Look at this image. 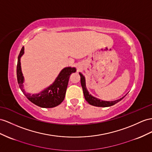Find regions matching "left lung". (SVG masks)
<instances>
[{
  "mask_svg": "<svg viewBox=\"0 0 152 152\" xmlns=\"http://www.w3.org/2000/svg\"><path fill=\"white\" fill-rule=\"evenodd\" d=\"M80 76L81 77V87H82L83 88V94H84V97L85 100L87 102L91 104V105L95 106V107H110L114 105V104H116L117 103H118L119 102H120L121 100L123 99L124 96H123V98H120L119 99H117L115 101H103L102 99H99L98 98H96L95 97H94L93 96H92L91 94H89V92L88 91V90L87 89V87H86V82H85V76L81 74V72H79Z\"/></svg>",
  "mask_w": 152,
  "mask_h": 152,
  "instance_id": "obj_1",
  "label": "left lung"
}]
</instances>
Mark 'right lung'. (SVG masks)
<instances>
[{"mask_svg": "<svg viewBox=\"0 0 152 152\" xmlns=\"http://www.w3.org/2000/svg\"><path fill=\"white\" fill-rule=\"evenodd\" d=\"M24 54V47H22L18 57L17 76L19 87L23 94L31 102L42 108H53L59 105L65 98L70 75L76 71V68L71 67L64 68L51 85L37 94H31L26 92L24 88V77L22 72L20 64V58Z\"/></svg>", "mask_w": 152, "mask_h": 152, "instance_id": "add662e5", "label": "right lung"}]
</instances>
